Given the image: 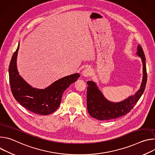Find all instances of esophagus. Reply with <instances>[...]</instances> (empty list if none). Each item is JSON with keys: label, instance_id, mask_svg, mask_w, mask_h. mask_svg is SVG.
<instances>
[{"label": "esophagus", "instance_id": "esophagus-1", "mask_svg": "<svg viewBox=\"0 0 155 155\" xmlns=\"http://www.w3.org/2000/svg\"><path fill=\"white\" fill-rule=\"evenodd\" d=\"M91 74V70L89 68H86L82 72V75L84 77H87Z\"/></svg>", "mask_w": 155, "mask_h": 155}]
</instances>
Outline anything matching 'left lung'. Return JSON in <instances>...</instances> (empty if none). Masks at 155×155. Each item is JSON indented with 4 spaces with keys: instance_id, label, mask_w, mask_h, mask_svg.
<instances>
[{
    "instance_id": "left-lung-1",
    "label": "left lung",
    "mask_w": 155,
    "mask_h": 155,
    "mask_svg": "<svg viewBox=\"0 0 155 155\" xmlns=\"http://www.w3.org/2000/svg\"><path fill=\"white\" fill-rule=\"evenodd\" d=\"M136 54L141 58L143 65V78L140 89L120 102H112L108 100L100 90L96 83L87 82V108L89 114L99 120L116 119L127 114L134 107L143 94L147 80L145 56L142 47L139 45Z\"/></svg>"
}]
</instances>
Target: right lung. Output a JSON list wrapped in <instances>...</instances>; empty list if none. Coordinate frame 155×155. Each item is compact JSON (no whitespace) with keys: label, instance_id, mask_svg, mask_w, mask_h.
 I'll return each mask as SVG.
<instances>
[{"label":"right lung","instance_id":"1","mask_svg":"<svg viewBox=\"0 0 155 155\" xmlns=\"http://www.w3.org/2000/svg\"><path fill=\"white\" fill-rule=\"evenodd\" d=\"M19 42L9 65V80L15 99L29 111L38 115H47L58 108L63 93L80 77L78 73L61 78L44 89L32 87L22 77L18 71L16 61Z\"/></svg>","mask_w":155,"mask_h":155}]
</instances>
